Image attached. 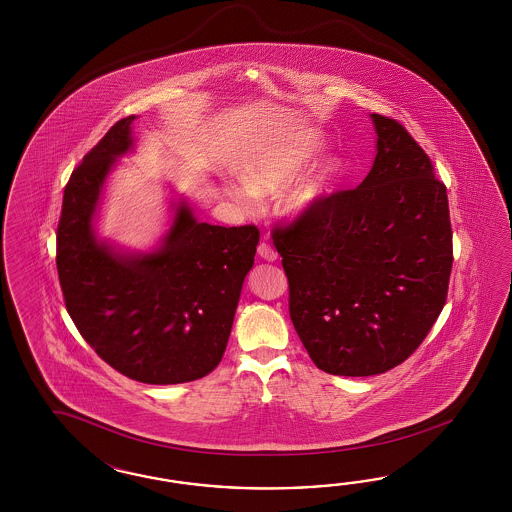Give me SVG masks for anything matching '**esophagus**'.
<instances>
[{
    "instance_id": "1",
    "label": "esophagus",
    "mask_w": 512,
    "mask_h": 512,
    "mask_svg": "<svg viewBox=\"0 0 512 512\" xmlns=\"http://www.w3.org/2000/svg\"><path fill=\"white\" fill-rule=\"evenodd\" d=\"M259 257L263 259V261H268V263H274L276 259H278V253L274 251L272 246H268V244H261L259 246Z\"/></svg>"
}]
</instances>
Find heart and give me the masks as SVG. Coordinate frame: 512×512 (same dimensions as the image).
<instances>
[{
    "mask_svg": "<svg viewBox=\"0 0 512 512\" xmlns=\"http://www.w3.org/2000/svg\"><path fill=\"white\" fill-rule=\"evenodd\" d=\"M325 150V137L313 127H285L264 135L249 150L242 163L244 182H227V191L246 208L257 197L276 195ZM341 180V161L336 155L317 159L304 172L281 202L283 216L291 221L306 219L330 201Z\"/></svg>",
    "mask_w": 512,
    "mask_h": 512,
    "instance_id": "b5f03b06",
    "label": "heart"
}]
</instances>
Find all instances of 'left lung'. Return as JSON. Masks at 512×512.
Here are the masks:
<instances>
[{
    "label": "left lung",
    "instance_id": "1",
    "mask_svg": "<svg viewBox=\"0 0 512 512\" xmlns=\"http://www.w3.org/2000/svg\"><path fill=\"white\" fill-rule=\"evenodd\" d=\"M370 118L362 184L274 231L295 330L319 370L345 377L388 372L419 347L452 268L447 187L403 125Z\"/></svg>",
    "mask_w": 512,
    "mask_h": 512
}]
</instances>
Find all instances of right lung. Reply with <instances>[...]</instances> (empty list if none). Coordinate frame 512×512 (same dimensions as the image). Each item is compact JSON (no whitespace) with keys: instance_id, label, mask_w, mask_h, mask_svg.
Segmentation results:
<instances>
[{"instance_id":"right-lung-1","label":"right lung","mask_w":512,"mask_h":512,"mask_svg":"<svg viewBox=\"0 0 512 512\" xmlns=\"http://www.w3.org/2000/svg\"><path fill=\"white\" fill-rule=\"evenodd\" d=\"M137 118L112 125L71 174L56 266L67 311L99 357L140 383L178 385L201 379L223 357L259 231L199 221L172 189L169 229L154 248L103 238L105 189L118 159L137 146Z\"/></svg>"}]
</instances>
